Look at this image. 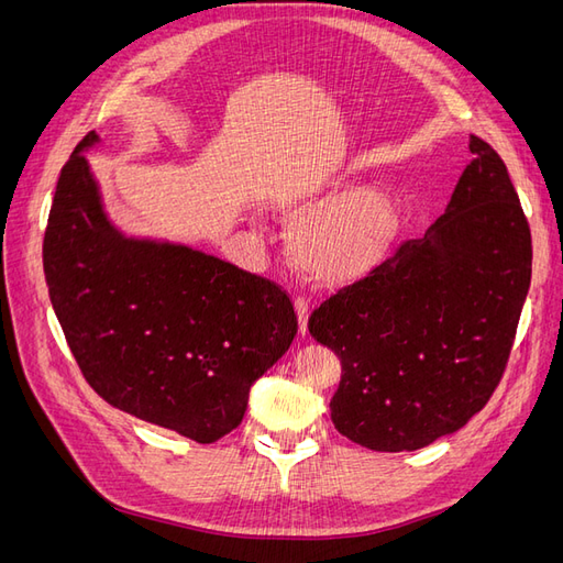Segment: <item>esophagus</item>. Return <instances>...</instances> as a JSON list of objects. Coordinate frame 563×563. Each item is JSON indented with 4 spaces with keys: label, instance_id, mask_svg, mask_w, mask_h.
<instances>
[{
    "label": "esophagus",
    "instance_id": "obj_1",
    "mask_svg": "<svg viewBox=\"0 0 563 563\" xmlns=\"http://www.w3.org/2000/svg\"><path fill=\"white\" fill-rule=\"evenodd\" d=\"M296 312H298V323H300V335H308V319H310V300L296 298Z\"/></svg>",
    "mask_w": 563,
    "mask_h": 563
}]
</instances>
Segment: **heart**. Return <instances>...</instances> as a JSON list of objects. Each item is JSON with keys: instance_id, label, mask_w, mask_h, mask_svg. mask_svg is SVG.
I'll list each match as a JSON object with an SVG mask.
<instances>
[{"instance_id": "obj_1", "label": "heart", "mask_w": 563, "mask_h": 563, "mask_svg": "<svg viewBox=\"0 0 563 563\" xmlns=\"http://www.w3.org/2000/svg\"><path fill=\"white\" fill-rule=\"evenodd\" d=\"M275 209L299 218L291 234L296 265L321 286H347L376 269L399 230L397 203L373 183L343 192L288 190Z\"/></svg>"}]
</instances>
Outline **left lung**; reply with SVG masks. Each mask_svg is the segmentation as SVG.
<instances>
[{
  "label": "left lung",
  "mask_w": 563,
  "mask_h": 563,
  "mask_svg": "<svg viewBox=\"0 0 563 563\" xmlns=\"http://www.w3.org/2000/svg\"><path fill=\"white\" fill-rule=\"evenodd\" d=\"M474 159L422 240L331 296L308 329L343 364L335 430L371 451L430 446L498 387L531 286V230L498 152Z\"/></svg>",
  "instance_id": "obj_1"
}]
</instances>
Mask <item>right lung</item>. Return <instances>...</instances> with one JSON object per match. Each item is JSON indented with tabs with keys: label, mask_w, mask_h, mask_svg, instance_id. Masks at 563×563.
Here are the masks:
<instances>
[{
	"label": "right lung",
	"mask_w": 563,
	"mask_h": 563,
	"mask_svg": "<svg viewBox=\"0 0 563 563\" xmlns=\"http://www.w3.org/2000/svg\"><path fill=\"white\" fill-rule=\"evenodd\" d=\"M96 145V131L84 135L51 203V305L84 378L110 406L213 444L291 347L294 305L277 284L216 255L117 230L84 157Z\"/></svg>",
	"instance_id": "1"
}]
</instances>
